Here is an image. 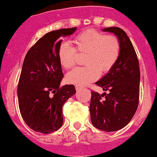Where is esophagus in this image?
<instances>
[{
  "mask_svg": "<svg viewBox=\"0 0 157 157\" xmlns=\"http://www.w3.org/2000/svg\"><path fill=\"white\" fill-rule=\"evenodd\" d=\"M75 89H76V91H79V90L82 89V87L76 85V86H75Z\"/></svg>",
  "mask_w": 157,
  "mask_h": 157,
  "instance_id": "1",
  "label": "esophagus"
}]
</instances>
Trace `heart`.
Returning a JSON list of instances; mask_svg holds the SVG:
<instances>
[{
    "mask_svg": "<svg viewBox=\"0 0 157 157\" xmlns=\"http://www.w3.org/2000/svg\"><path fill=\"white\" fill-rule=\"evenodd\" d=\"M74 48L63 43L58 49L61 66L69 69L73 67L78 54H85L84 67L74 69L66 75L69 83L85 86L94 82L101 74L109 72L117 63L121 52V43L114 35H105L95 29H88L73 40Z\"/></svg>",
    "mask_w": 157,
    "mask_h": 157,
    "instance_id": "obj_1",
    "label": "heart"
}]
</instances>
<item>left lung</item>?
<instances>
[{
  "instance_id": "obj_1",
  "label": "left lung",
  "mask_w": 157,
  "mask_h": 157,
  "mask_svg": "<svg viewBox=\"0 0 157 157\" xmlns=\"http://www.w3.org/2000/svg\"><path fill=\"white\" fill-rule=\"evenodd\" d=\"M102 30L117 36L121 43V52L114 67L95 82L108 93L99 94L91 91L90 115L96 128L113 132L124 128L137 109L140 73L136 52L126 33L119 27Z\"/></svg>"
}]
</instances>
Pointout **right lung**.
Segmentation results:
<instances>
[{"label": "right lung", "instance_id": "right-lung-1", "mask_svg": "<svg viewBox=\"0 0 157 157\" xmlns=\"http://www.w3.org/2000/svg\"><path fill=\"white\" fill-rule=\"evenodd\" d=\"M76 29L47 33L26 53L18 82V103L23 119L33 131L46 134L63 125V105L76 91L73 85L60 87L63 73L58 49L60 38Z\"/></svg>", "mask_w": 157, "mask_h": 157}]
</instances>
